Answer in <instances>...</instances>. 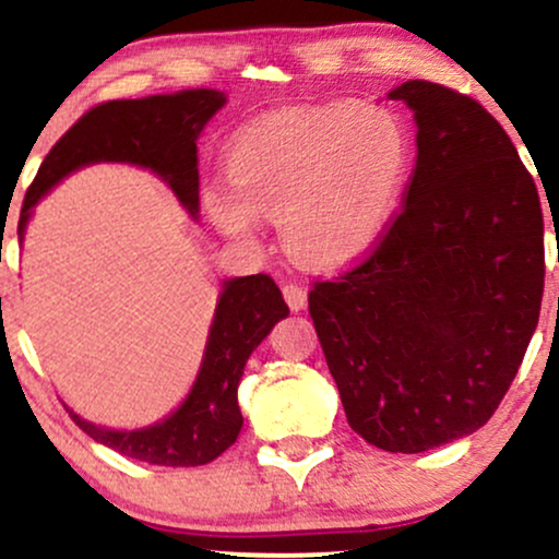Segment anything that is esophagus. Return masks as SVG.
I'll use <instances>...</instances> for the list:
<instances>
[{
  "mask_svg": "<svg viewBox=\"0 0 559 559\" xmlns=\"http://www.w3.org/2000/svg\"><path fill=\"white\" fill-rule=\"evenodd\" d=\"M282 295H285L287 306H290L293 311H300V308H306L308 304V290L304 285H298V282H287V285H282Z\"/></svg>",
  "mask_w": 559,
  "mask_h": 559,
  "instance_id": "1",
  "label": "esophagus"
}]
</instances>
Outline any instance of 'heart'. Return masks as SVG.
I'll list each match as a JSON object with an SVG mask.
<instances>
[{"instance_id":"b5f03b06","label":"heart","mask_w":559,"mask_h":559,"mask_svg":"<svg viewBox=\"0 0 559 559\" xmlns=\"http://www.w3.org/2000/svg\"><path fill=\"white\" fill-rule=\"evenodd\" d=\"M411 169L405 128L392 111L332 104L261 117L229 151L233 188L209 190L225 233L251 238L255 214L280 216L298 259L337 266L382 238Z\"/></svg>"}]
</instances>
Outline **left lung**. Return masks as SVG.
I'll use <instances>...</instances> for the list:
<instances>
[{
  "mask_svg": "<svg viewBox=\"0 0 559 559\" xmlns=\"http://www.w3.org/2000/svg\"><path fill=\"white\" fill-rule=\"evenodd\" d=\"M416 111L403 206L356 266L317 280L308 313L353 431L426 452L500 408L539 324V190L476 98L429 81L390 91Z\"/></svg>",
  "mask_w": 559,
  "mask_h": 559,
  "instance_id": "1",
  "label": "left lung"
}]
</instances>
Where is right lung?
Returning a JSON list of instances; mask_svg holds the SVG:
<instances>
[{
  "label": "right lung",
  "mask_w": 559,
  "mask_h": 559,
  "mask_svg": "<svg viewBox=\"0 0 559 559\" xmlns=\"http://www.w3.org/2000/svg\"><path fill=\"white\" fill-rule=\"evenodd\" d=\"M225 96L214 88L180 91L173 96L117 98L91 107L44 156L41 167L25 190L17 235L23 238L31 206L72 169L91 162H130L154 169L169 182L190 214H199V156L195 138L222 109ZM290 313L269 274H251L225 282L216 317L209 332L206 356L199 379L167 421L141 431H109L70 418L96 442L124 457L151 465L193 468L216 461L240 435L238 384L246 360Z\"/></svg>",
  "instance_id": "obj_1"
}]
</instances>
